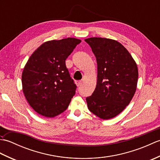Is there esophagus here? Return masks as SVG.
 <instances>
[{
  "label": "esophagus",
  "instance_id": "34e87169",
  "mask_svg": "<svg viewBox=\"0 0 160 160\" xmlns=\"http://www.w3.org/2000/svg\"><path fill=\"white\" fill-rule=\"evenodd\" d=\"M76 84H77V85H78V87H80V86L82 85V81H77V82H76Z\"/></svg>",
  "mask_w": 160,
  "mask_h": 160
}]
</instances>
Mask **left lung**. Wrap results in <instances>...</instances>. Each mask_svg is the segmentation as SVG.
<instances>
[{"label":"left lung","mask_w":160,"mask_h":160,"mask_svg":"<svg viewBox=\"0 0 160 160\" xmlns=\"http://www.w3.org/2000/svg\"><path fill=\"white\" fill-rule=\"evenodd\" d=\"M84 40L98 64L96 87L86 98L88 108L98 117L108 120L120 113L133 97L138 79L137 64L116 40L97 37Z\"/></svg>","instance_id":"8db88e82"}]
</instances>
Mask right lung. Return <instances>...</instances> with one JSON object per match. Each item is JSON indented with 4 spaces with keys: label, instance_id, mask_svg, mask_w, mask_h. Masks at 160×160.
<instances>
[{
    "label": "right lung",
    "instance_id": "obj_1",
    "mask_svg": "<svg viewBox=\"0 0 160 160\" xmlns=\"http://www.w3.org/2000/svg\"><path fill=\"white\" fill-rule=\"evenodd\" d=\"M81 40L67 38L50 40L30 56L22 74V91L38 114L53 118L65 111L76 93L65 60Z\"/></svg>",
    "mask_w": 160,
    "mask_h": 160
}]
</instances>
